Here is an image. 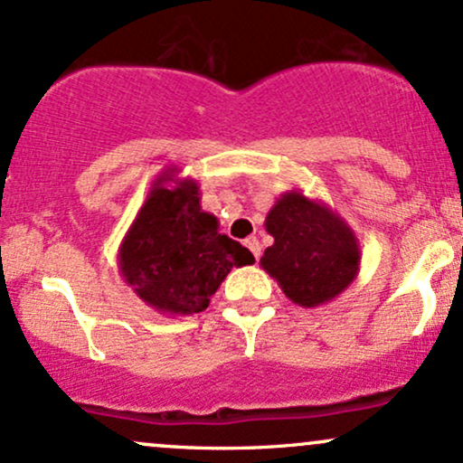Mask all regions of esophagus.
I'll use <instances>...</instances> for the list:
<instances>
[{"instance_id": "34e87169", "label": "esophagus", "mask_w": 463, "mask_h": 463, "mask_svg": "<svg viewBox=\"0 0 463 463\" xmlns=\"http://www.w3.org/2000/svg\"><path fill=\"white\" fill-rule=\"evenodd\" d=\"M246 248L250 250V252H252L254 259L261 257V243H259L257 237H248L246 239Z\"/></svg>"}]
</instances>
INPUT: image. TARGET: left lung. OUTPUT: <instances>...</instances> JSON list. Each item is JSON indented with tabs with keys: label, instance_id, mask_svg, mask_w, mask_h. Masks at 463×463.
<instances>
[{
	"label": "left lung",
	"instance_id": "8db88e82",
	"mask_svg": "<svg viewBox=\"0 0 463 463\" xmlns=\"http://www.w3.org/2000/svg\"><path fill=\"white\" fill-rule=\"evenodd\" d=\"M265 231L274 243L263 252L261 268L296 305H326L357 279L359 239L326 202L285 191L265 217Z\"/></svg>",
	"mask_w": 463,
	"mask_h": 463
}]
</instances>
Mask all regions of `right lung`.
Segmentation results:
<instances>
[{"instance_id":"1","label":"right lung","mask_w":463,"mask_h":463,"mask_svg":"<svg viewBox=\"0 0 463 463\" xmlns=\"http://www.w3.org/2000/svg\"><path fill=\"white\" fill-rule=\"evenodd\" d=\"M217 228V217L202 211L198 183L178 178V167L163 169L121 239L119 272L154 311H204L232 268L254 263L248 248Z\"/></svg>"}]
</instances>
